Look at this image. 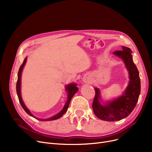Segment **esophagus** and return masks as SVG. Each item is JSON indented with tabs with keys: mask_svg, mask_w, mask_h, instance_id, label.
Masks as SVG:
<instances>
[{
	"mask_svg": "<svg viewBox=\"0 0 152 152\" xmlns=\"http://www.w3.org/2000/svg\"><path fill=\"white\" fill-rule=\"evenodd\" d=\"M89 80H90V79H89V76H86V77L84 78V81L85 82H88V81H89Z\"/></svg>",
	"mask_w": 152,
	"mask_h": 152,
	"instance_id": "obj_1",
	"label": "esophagus"
}]
</instances>
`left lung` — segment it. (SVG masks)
<instances>
[{
  "instance_id": "1",
  "label": "left lung",
  "mask_w": 152,
  "mask_h": 152,
  "mask_svg": "<svg viewBox=\"0 0 152 152\" xmlns=\"http://www.w3.org/2000/svg\"><path fill=\"white\" fill-rule=\"evenodd\" d=\"M131 50L122 47L121 50L113 53L122 58L129 71V83L121 96L110 101L105 105L100 103V93L98 88H95V95L92 103L94 114L103 121H119L128 116L135 108L140 92V80L139 71L133 62Z\"/></svg>"
}]
</instances>
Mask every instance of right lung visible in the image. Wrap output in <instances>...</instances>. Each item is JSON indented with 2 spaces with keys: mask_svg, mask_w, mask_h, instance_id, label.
Here are the masks:
<instances>
[{
  "mask_svg": "<svg viewBox=\"0 0 152 152\" xmlns=\"http://www.w3.org/2000/svg\"><path fill=\"white\" fill-rule=\"evenodd\" d=\"M27 60V57L25 58V59L24 60L23 63L22 65L20 66L19 71H18V80H17V95H18V99L20 101V104L21 105V107H23V108L24 109L26 112L30 116H33V118L37 119L36 117L34 116L32 113L30 112V111L27 108V107H26V105H25V103H24L22 98H21V73H22V70L23 69L24 66H25V63L26 62ZM76 84L75 83H72L70 84H68L66 86V91L68 92V99L67 101L65 103V106H64L63 108L62 109V110L60 111V113H58L57 115H56L51 118H47V119H39V120L40 121H52V120H55V119H57L58 118H60V117H61L63 114H65V113L67 111L68 108L69 107V103L70 101L72 99V97H73V95L77 92L78 91V88L77 87H76Z\"/></svg>",
  "mask_w": 152,
  "mask_h": 152,
  "instance_id": "add662e5",
  "label": "right lung"
}]
</instances>
